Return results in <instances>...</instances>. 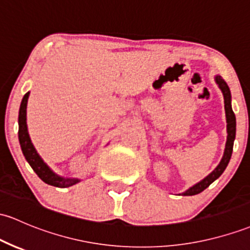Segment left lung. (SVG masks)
<instances>
[{
  "instance_id": "1",
  "label": "left lung",
  "mask_w": 250,
  "mask_h": 250,
  "mask_svg": "<svg viewBox=\"0 0 250 250\" xmlns=\"http://www.w3.org/2000/svg\"><path fill=\"white\" fill-rule=\"evenodd\" d=\"M215 81L217 83L218 87L221 89V91L223 92L224 97V109H226V116H227V144H226V149H224L223 158H222L221 163L218 164V166L213 169L211 173L205 177L204 179L201 180L199 183H197L196 185H193L192 188H188L184 192V196H194V194L201 193L202 191H204L205 188H209L210 184L215 182L217 178L221 177V174L223 173L224 169L227 168L228 164H229L230 158L232 154V147H234V140H235V134H236V117H235L234 111L231 109V94H230V89L228 86V84L224 82V79L221 76H216Z\"/></svg>"
}]
</instances>
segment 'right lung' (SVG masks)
Listing matches in <instances>:
<instances>
[{"mask_svg":"<svg viewBox=\"0 0 250 250\" xmlns=\"http://www.w3.org/2000/svg\"><path fill=\"white\" fill-rule=\"evenodd\" d=\"M29 92H27L23 96L22 102H21L20 110H19V141H20L21 149L26 158V160L28 161V164L31 165L33 171L38 174V177L42 180L43 183L48 184V185L56 186V188H68V186H72L75 184L79 183L81 180L77 179V178H62L60 175L56 174L52 171L49 167L43 163V160L41 159V156L38 154V152L35 150L34 146H33L31 138H29L28 130H27V122H26V115H27V102H28Z\"/></svg>","mask_w":250,"mask_h":250,"instance_id":"obj_1","label":"right lung"}]
</instances>
